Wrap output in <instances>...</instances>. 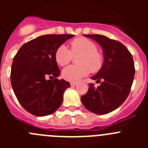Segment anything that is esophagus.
Instances as JSON below:
<instances>
[{
  "instance_id": "34e87169",
  "label": "esophagus",
  "mask_w": 148,
  "mask_h": 148,
  "mask_svg": "<svg viewBox=\"0 0 148 148\" xmlns=\"http://www.w3.org/2000/svg\"><path fill=\"white\" fill-rule=\"evenodd\" d=\"M76 84L77 82H70V85H71V87H75Z\"/></svg>"
}]
</instances>
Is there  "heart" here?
<instances>
[{"label":"heart","mask_w":148,"mask_h":148,"mask_svg":"<svg viewBox=\"0 0 148 148\" xmlns=\"http://www.w3.org/2000/svg\"><path fill=\"white\" fill-rule=\"evenodd\" d=\"M79 55L77 59L78 65H71L64 68L62 76L69 82H75L89 75L90 71L97 72L103 65L102 53L97 49L95 43L86 38H77L70 42V50L65 45L56 49L55 58L58 65L68 64L73 56Z\"/></svg>","instance_id":"obj_1"}]
</instances>
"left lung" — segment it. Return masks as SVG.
I'll use <instances>...</instances> for the list:
<instances>
[{"label":"left lung","mask_w":148,"mask_h":148,"mask_svg":"<svg viewBox=\"0 0 148 148\" xmlns=\"http://www.w3.org/2000/svg\"><path fill=\"white\" fill-rule=\"evenodd\" d=\"M97 42L103 50L104 63L92 80L101 82L96 88L89 84L81 100L87 110L98 115L109 113L120 107L130 93L135 75L133 56L125 46L101 35H84Z\"/></svg>","instance_id":"8db88e82"}]
</instances>
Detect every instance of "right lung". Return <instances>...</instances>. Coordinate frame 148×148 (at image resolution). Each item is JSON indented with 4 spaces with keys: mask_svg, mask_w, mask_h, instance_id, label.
Listing matches in <instances>:
<instances>
[{
    "mask_svg": "<svg viewBox=\"0 0 148 148\" xmlns=\"http://www.w3.org/2000/svg\"><path fill=\"white\" fill-rule=\"evenodd\" d=\"M73 35H45L23 44L13 58L11 84L18 101L31 114L45 116L59 108L70 82L56 78L60 70L55 58L58 47ZM54 77L49 80L48 78Z\"/></svg>",
    "mask_w": 148,
    "mask_h": 148,
    "instance_id": "right-lung-1",
    "label": "right lung"
}]
</instances>
